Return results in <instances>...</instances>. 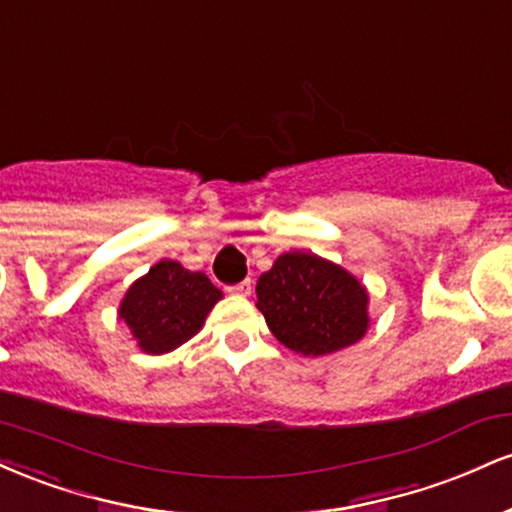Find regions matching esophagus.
Wrapping results in <instances>:
<instances>
[{
  "mask_svg": "<svg viewBox=\"0 0 512 512\" xmlns=\"http://www.w3.org/2000/svg\"><path fill=\"white\" fill-rule=\"evenodd\" d=\"M228 291H231V293H238V296H250V291H252L250 279L240 281V284H236V286H228Z\"/></svg>",
  "mask_w": 512,
  "mask_h": 512,
  "instance_id": "1",
  "label": "esophagus"
}]
</instances>
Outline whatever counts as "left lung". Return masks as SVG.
<instances>
[{
  "mask_svg": "<svg viewBox=\"0 0 512 512\" xmlns=\"http://www.w3.org/2000/svg\"><path fill=\"white\" fill-rule=\"evenodd\" d=\"M368 293L346 269L313 252H286L257 281V308L281 344L322 356L356 344L368 327Z\"/></svg>",
  "mask_w": 512,
  "mask_h": 512,
  "instance_id": "1",
  "label": "left lung"
}]
</instances>
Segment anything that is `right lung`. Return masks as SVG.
Here are the masks:
<instances>
[{"mask_svg": "<svg viewBox=\"0 0 512 512\" xmlns=\"http://www.w3.org/2000/svg\"><path fill=\"white\" fill-rule=\"evenodd\" d=\"M219 298L221 291L207 274L161 260L134 281L120 305V317L146 354H166L199 332Z\"/></svg>", "mask_w": 512, "mask_h": 512, "instance_id": "obj_1", "label": "right lung"}]
</instances>
